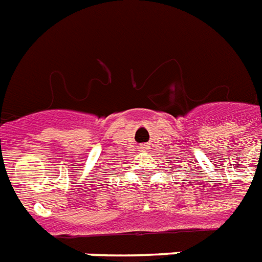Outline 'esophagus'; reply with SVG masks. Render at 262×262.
Segmentation results:
<instances>
[{"label":"esophagus","instance_id":"1","mask_svg":"<svg viewBox=\"0 0 262 262\" xmlns=\"http://www.w3.org/2000/svg\"><path fill=\"white\" fill-rule=\"evenodd\" d=\"M139 148H140V151H144V150H146V148H144V146H140Z\"/></svg>","mask_w":262,"mask_h":262}]
</instances>
